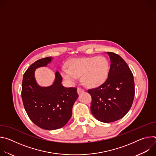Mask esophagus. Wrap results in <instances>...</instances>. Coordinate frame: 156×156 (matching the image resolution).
<instances>
[{
  "label": "esophagus",
  "instance_id": "obj_1",
  "mask_svg": "<svg viewBox=\"0 0 156 156\" xmlns=\"http://www.w3.org/2000/svg\"><path fill=\"white\" fill-rule=\"evenodd\" d=\"M84 91V90H83V89L80 88V87H78V88L77 92H78V94H80V93H83Z\"/></svg>",
  "mask_w": 156,
  "mask_h": 156
}]
</instances>
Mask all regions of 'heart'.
Here are the masks:
<instances>
[{
    "mask_svg": "<svg viewBox=\"0 0 156 156\" xmlns=\"http://www.w3.org/2000/svg\"><path fill=\"white\" fill-rule=\"evenodd\" d=\"M109 69L108 60L104 56L73 58L69 62L67 67L63 66L61 75L70 84H73L81 76L86 86L94 87L107 80Z\"/></svg>",
    "mask_w": 156,
    "mask_h": 156,
    "instance_id": "b5f03b06",
    "label": "heart"
}]
</instances>
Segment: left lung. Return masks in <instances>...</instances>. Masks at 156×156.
<instances>
[{"label":"left lung","mask_w":156,"mask_h":156,"mask_svg":"<svg viewBox=\"0 0 156 156\" xmlns=\"http://www.w3.org/2000/svg\"><path fill=\"white\" fill-rule=\"evenodd\" d=\"M110 66L107 80L99 86L87 90L92 98L91 111L100 122L110 123L123 118L135 97L133 75L118 54L107 52Z\"/></svg>","instance_id":"left-lung-1"}]
</instances>
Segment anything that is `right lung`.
<instances>
[{
  "label": "right lung",
  "mask_w": 156,
  "mask_h": 156,
  "mask_svg": "<svg viewBox=\"0 0 156 156\" xmlns=\"http://www.w3.org/2000/svg\"><path fill=\"white\" fill-rule=\"evenodd\" d=\"M51 60V57H46L31 64L24 73L21 86V98L27 115L37 126L48 130L58 129L66 124L78 96L77 88L62 86V77L58 71L52 85L41 87L36 83L35 70L46 66Z\"/></svg>",
  "instance_id": "1"
}]
</instances>
